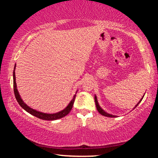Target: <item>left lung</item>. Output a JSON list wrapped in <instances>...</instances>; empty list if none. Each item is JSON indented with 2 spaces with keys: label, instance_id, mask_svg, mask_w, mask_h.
<instances>
[{
  "label": "left lung",
  "instance_id": "1",
  "mask_svg": "<svg viewBox=\"0 0 158 158\" xmlns=\"http://www.w3.org/2000/svg\"><path fill=\"white\" fill-rule=\"evenodd\" d=\"M143 96H144V95H143ZM143 98H141V100H140V101L139 102L137 103V105L135 106V108L137 107V105H139V103L141 102V101L142 100ZM95 105H96V108H97L98 111H99V113H100V114H102V116H106V117H111V118L116 117V116H114V115H111V114H108V113H106V112H105V111L103 110L102 109V108L100 107V105H99V104H98V99H97V97H96L95 95ZM135 108H134V109H135Z\"/></svg>",
  "mask_w": 158,
  "mask_h": 158
}]
</instances>
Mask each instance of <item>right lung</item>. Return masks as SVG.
Here are the masks:
<instances>
[{"instance_id": "right-lung-1", "label": "right lung", "mask_w": 158, "mask_h": 158, "mask_svg": "<svg viewBox=\"0 0 158 158\" xmlns=\"http://www.w3.org/2000/svg\"><path fill=\"white\" fill-rule=\"evenodd\" d=\"M15 68H16V64L15 65L14 71H13V84H14L15 95L16 99H17V100L18 102V103L19 104V105L23 109H24V110L28 112V113L31 114V115H33V116L38 118H40L42 120H46V121H54V120L61 118L65 116L66 115H68L69 112H70L72 108H73L74 100H75L76 95H74L73 100H71V102L69 103V105L67 106V107L65 109H64L63 110L58 112V113H56V114H44V113H42V112L36 111V110H35V109H33L32 108L29 107V106L26 105V104L23 102V101L22 100V99L21 98L19 93L18 90H17V84H16V81H15L16 80L15 72Z\"/></svg>"}]
</instances>
